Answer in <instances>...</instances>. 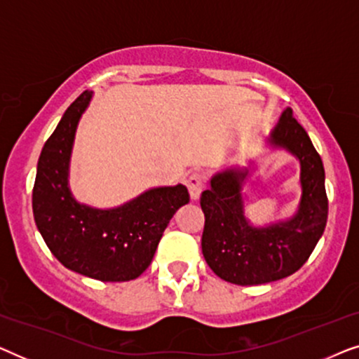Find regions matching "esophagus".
I'll return each mask as SVG.
<instances>
[{
  "label": "esophagus",
  "instance_id": "obj_1",
  "mask_svg": "<svg viewBox=\"0 0 359 359\" xmlns=\"http://www.w3.org/2000/svg\"><path fill=\"white\" fill-rule=\"evenodd\" d=\"M186 184H188L189 196L193 201H198L201 193L204 189V176L201 173H191L186 180Z\"/></svg>",
  "mask_w": 359,
  "mask_h": 359
}]
</instances>
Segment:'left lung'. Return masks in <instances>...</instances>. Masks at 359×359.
<instances>
[{
	"label": "left lung",
	"instance_id": "8db88e82",
	"mask_svg": "<svg viewBox=\"0 0 359 359\" xmlns=\"http://www.w3.org/2000/svg\"><path fill=\"white\" fill-rule=\"evenodd\" d=\"M268 147L286 150L301 165V199L292 217L253 225L245 215L243 184L255 165L225 168L210 178V188L201 194L205 224L203 255L209 268L224 281L255 286L291 276L320 240L328 217L325 170L304 127L286 107L269 132Z\"/></svg>",
	"mask_w": 359,
	"mask_h": 359
}]
</instances>
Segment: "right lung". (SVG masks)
<instances>
[{
	"mask_svg": "<svg viewBox=\"0 0 359 359\" xmlns=\"http://www.w3.org/2000/svg\"><path fill=\"white\" fill-rule=\"evenodd\" d=\"M93 91H83L62 116L39 156L34 220L63 266L100 281L139 278L176 210L189 203L183 184L147 189L119 208L97 209L73 198L68 175L78 122Z\"/></svg>",
	"mask_w": 359,
	"mask_h": 359,
	"instance_id": "obj_1",
	"label": "right lung"
}]
</instances>
